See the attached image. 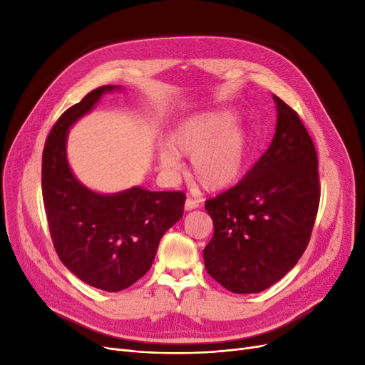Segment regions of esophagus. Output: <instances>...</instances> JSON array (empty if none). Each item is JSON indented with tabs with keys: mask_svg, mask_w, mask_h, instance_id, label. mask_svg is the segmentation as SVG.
<instances>
[{
	"mask_svg": "<svg viewBox=\"0 0 365 365\" xmlns=\"http://www.w3.org/2000/svg\"><path fill=\"white\" fill-rule=\"evenodd\" d=\"M198 201H195V200H192V198H186V201H185V210H187V212H190V210H194V208H198Z\"/></svg>",
	"mask_w": 365,
	"mask_h": 365,
	"instance_id": "1",
	"label": "esophagus"
}]
</instances>
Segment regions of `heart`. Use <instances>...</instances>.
Instances as JSON below:
<instances>
[{"instance_id":"obj_1","label":"heart","mask_w":365,"mask_h":365,"mask_svg":"<svg viewBox=\"0 0 365 365\" xmlns=\"http://www.w3.org/2000/svg\"><path fill=\"white\" fill-rule=\"evenodd\" d=\"M231 110L204 112L185 120L170 136V146L160 150V164L168 175H179V153L192 158V175L207 190L234 186L248 158L244 127L234 123Z\"/></svg>"}]
</instances>
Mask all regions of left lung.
Here are the masks:
<instances>
[{
    "mask_svg": "<svg viewBox=\"0 0 365 365\" xmlns=\"http://www.w3.org/2000/svg\"><path fill=\"white\" fill-rule=\"evenodd\" d=\"M278 110L271 146L234 187L205 201L215 234L204 264L226 290L260 293L299 262L319 205L318 157L294 109L274 96Z\"/></svg>",
    "mask_w": 365,
    "mask_h": 365,
    "instance_id": "8db88e82",
    "label": "left lung"
}]
</instances>
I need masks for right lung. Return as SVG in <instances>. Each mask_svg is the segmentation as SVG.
<instances>
[{
	"mask_svg": "<svg viewBox=\"0 0 365 365\" xmlns=\"http://www.w3.org/2000/svg\"><path fill=\"white\" fill-rule=\"evenodd\" d=\"M113 88L120 87L96 88L61 115L46 140L41 168L57 256L81 281L110 293L127 289L149 271L160 240L183 216L186 198L182 190L150 192L139 186L102 195L72 175L66 160L68 128Z\"/></svg>",
	"mask_w": 365,
	"mask_h": 365,
	"instance_id": "add662e5",
	"label": "right lung"
}]
</instances>
